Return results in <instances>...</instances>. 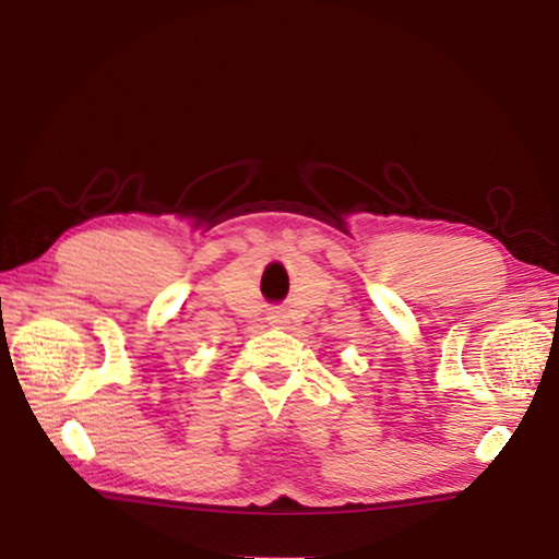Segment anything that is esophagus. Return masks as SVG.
<instances>
[{
    "instance_id": "34e87169",
    "label": "esophagus",
    "mask_w": 559,
    "mask_h": 559,
    "mask_svg": "<svg viewBox=\"0 0 559 559\" xmlns=\"http://www.w3.org/2000/svg\"><path fill=\"white\" fill-rule=\"evenodd\" d=\"M269 323L276 325V328L286 323V313H283V308H271L269 310Z\"/></svg>"
}]
</instances>
